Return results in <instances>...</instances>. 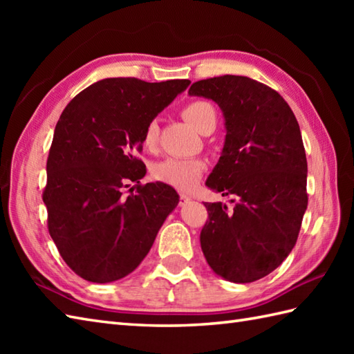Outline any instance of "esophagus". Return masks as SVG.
<instances>
[{
  "label": "esophagus",
  "instance_id": "1",
  "mask_svg": "<svg viewBox=\"0 0 354 354\" xmlns=\"http://www.w3.org/2000/svg\"><path fill=\"white\" fill-rule=\"evenodd\" d=\"M179 199H181V202H179V204H181V205H184V204H187V202H189V201H192V198L189 196V194H185V193L179 194Z\"/></svg>",
  "mask_w": 354,
  "mask_h": 354
}]
</instances>
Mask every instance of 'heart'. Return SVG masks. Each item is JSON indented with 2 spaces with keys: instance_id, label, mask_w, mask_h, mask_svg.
I'll use <instances>...</instances> for the list:
<instances>
[{
  "instance_id": "b5f03b06",
  "label": "heart",
  "mask_w": 354,
  "mask_h": 354,
  "mask_svg": "<svg viewBox=\"0 0 354 354\" xmlns=\"http://www.w3.org/2000/svg\"><path fill=\"white\" fill-rule=\"evenodd\" d=\"M184 118L199 131L208 117H216L214 108L208 102L196 100L187 104L183 111ZM160 137V126L156 120H150L142 133V142L147 147H153ZM205 170V161L199 158H167L158 162L153 175L160 181L179 190H190L199 183Z\"/></svg>"
}]
</instances>
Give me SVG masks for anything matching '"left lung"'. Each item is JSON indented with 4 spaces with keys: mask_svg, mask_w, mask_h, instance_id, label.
<instances>
[{
    "mask_svg": "<svg viewBox=\"0 0 354 354\" xmlns=\"http://www.w3.org/2000/svg\"><path fill=\"white\" fill-rule=\"evenodd\" d=\"M190 95L221 108L225 142L205 185L236 196L232 208L205 202L201 248L214 274L252 283L272 272L295 246L307 208V160L301 131L274 89L245 76L199 80Z\"/></svg>",
    "mask_w": 354,
    "mask_h": 354,
    "instance_id": "1",
    "label": "left lung"
}]
</instances>
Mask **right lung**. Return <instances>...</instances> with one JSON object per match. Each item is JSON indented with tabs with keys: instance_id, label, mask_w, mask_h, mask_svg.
Masks as SVG:
<instances>
[{
	"instance_id": "right-lung-1",
	"label": "right lung",
	"mask_w": 354,
	"mask_h": 354,
	"mask_svg": "<svg viewBox=\"0 0 354 354\" xmlns=\"http://www.w3.org/2000/svg\"><path fill=\"white\" fill-rule=\"evenodd\" d=\"M190 80L150 84L135 77L95 82L66 104L47 161L44 204L48 231L74 272L93 283H112L138 268L179 194L164 183L138 185L146 165V124L184 93Z\"/></svg>"
}]
</instances>
